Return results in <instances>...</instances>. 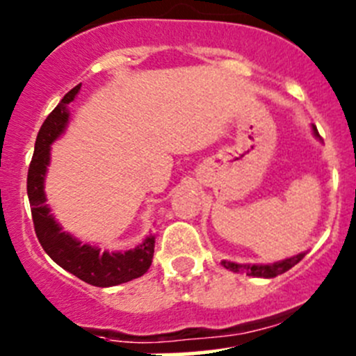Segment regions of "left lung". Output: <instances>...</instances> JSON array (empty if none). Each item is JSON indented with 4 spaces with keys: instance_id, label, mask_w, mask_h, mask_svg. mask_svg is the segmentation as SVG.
<instances>
[{
    "instance_id": "obj_1",
    "label": "left lung",
    "mask_w": 356,
    "mask_h": 356,
    "mask_svg": "<svg viewBox=\"0 0 356 356\" xmlns=\"http://www.w3.org/2000/svg\"><path fill=\"white\" fill-rule=\"evenodd\" d=\"M312 129H314L315 138L321 139V134H318L317 127H315V125H312ZM305 254L307 253H298V254H294V257L284 258V260H281V261H274V264H243L241 265V264H234V261L224 260L222 261V265L232 272H246V275H253V277L270 279V277H275V275H281V274H284V272H288L291 267H294V265H296L298 261L305 257Z\"/></svg>"
}]
</instances>
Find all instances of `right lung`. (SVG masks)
<instances>
[{
    "instance_id": "obj_1",
    "label": "right lung",
    "mask_w": 356,
    "mask_h": 356,
    "mask_svg": "<svg viewBox=\"0 0 356 356\" xmlns=\"http://www.w3.org/2000/svg\"><path fill=\"white\" fill-rule=\"evenodd\" d=\"M79 89L81 84L70 89L39 129L34 155L29 165L27 196L35 236L49 258L81 281L98 288H108L141 277L148 272L155 253V236H148L134 250L103 251L102 248L82 243L68 234L49 213L51 210L46 204L44 195V177L49 165V153L53 143L65 131L70 117L68 103L74 102Z\"/></svg>"
}]
</instances>
